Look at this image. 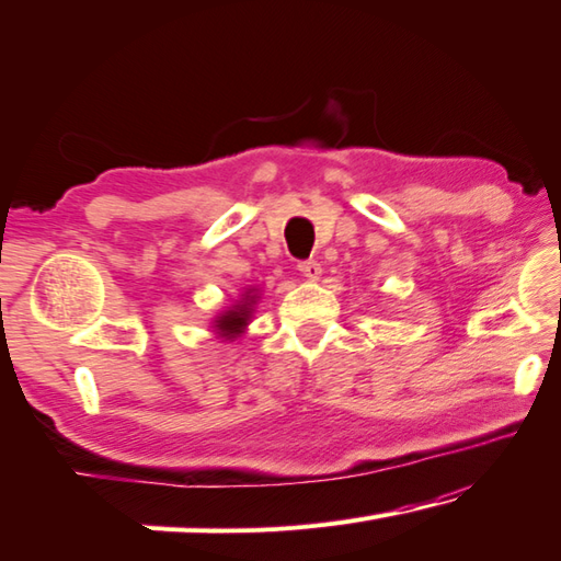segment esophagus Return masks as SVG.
I'll return each instance as SVG.
<instances>
[{"mask_svg": "<svg viewBox=\"0 0 561 561\" xmlns=\"http://www.w3.org/2000/svg\"><path fill=\"white\" fill-rule=\"evenodd\" d=\"M299 272L305 274L307 279H319L322 277V266H319V262H314V260H309V262H299Z\"/></svg>", "mask_w": 561, "mask_h": 561, "instance_id": "esophagus-1", "label": "esophagus"}]
</instances>
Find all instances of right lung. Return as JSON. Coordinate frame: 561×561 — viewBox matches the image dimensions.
<instances>
[{"mask_svg": "<svg viewBox=\"0 0 561 561\" xmlns=\"http://www.w3.org/2000/svg\"><path fill=\"white\" fill-rule=\"evenodd\" d=\"M256 301H260V289L244 287V291L239 295L234 305L221 309V312L211 319V332L217 334V340H221V342L239 340V336L247 332L249 322H252Z\"/></svg>", "mask_w": 561, "mask_h": 561, "instance_id": "add662e5", "label": "right lung"}]
</instances>
